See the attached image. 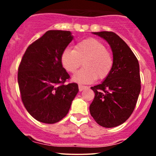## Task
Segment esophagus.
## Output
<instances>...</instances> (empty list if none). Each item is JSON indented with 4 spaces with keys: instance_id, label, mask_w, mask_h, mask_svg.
<instances>
[{
    "instance_id": "obj_1",
    "label": "esophagus",
    "mask_w": 156,
    "mask_h": 156,
    "mask_svg": "<svg viewBox=\"0 0 156 156\" xmlns=\"http://www.w3.org/2000/svg\"><path fill=\"white\" fill-rule=\"evenodd\" d=\"M78 89H79L80 92H81V91H83V89H87V87H86V86L81 85V84H79V85H78Z\"/></svg>"
}]
</instances>
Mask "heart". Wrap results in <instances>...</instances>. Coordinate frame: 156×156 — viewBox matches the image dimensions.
<instances>
[{
    "label": "heart",
    "mask_w": 156,
    "mask_h": 156,
    "mask_svg": "<svg viewBox=\"0 0 156 156\" xmlns=\"http://www.w3.org/2000/svg\"><path fill=\"white\" fill-rule=\"evenodd\" d=\"M67 72L74 73L83 63V68L73 77L80 83H91L97 78L103 79L110 74L114 60L105 45L95 39H86L77 43L74 50L65 49L61 56Z\"/></svg>",
    "instance_id": "heart-1"
}]
</instances>
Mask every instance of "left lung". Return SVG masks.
<instances>
[{
    "label": "left lung",
    "mask_w": 156,
    "mask_h": 156,
    "mask_svg": "<svg viewBox=\"0 0 156 156\" xmlns=\"http://www.w3.org/2000/svg\"><path fill=\"white\" fill-rule=\"evenodd\" d=\"M92 34L104 39L110 45L114 64L103 82L91 87L95 94L89 112L98 125L114 128L125 122L135 108L141 91L139 62L128 44L115 33Z\"/></svg>",
    "instance_id": "obj_1"
}]
</instances>
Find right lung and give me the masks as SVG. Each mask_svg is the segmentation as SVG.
I'll use <instances>...</instances> for the list:
<instances>
[{
    "label": "right lung",
    "mask_w": 156,
    "mask_h": 156,
    "mask_svg": "<svg viewBox=\"0 0 156 156\" xmlns=\"http://www.w3.org/2000/svg\"><path fill=\"white\" fill-rule=\"evenodd\" d=\"M73 39L70 31L51 30L28 46L17 74L21 99L28 112L39 122L53 124L62 120L78 92L61 61Z\"/></svg>",
    "instance_id": "right-lung-1"
}]
</instances>
